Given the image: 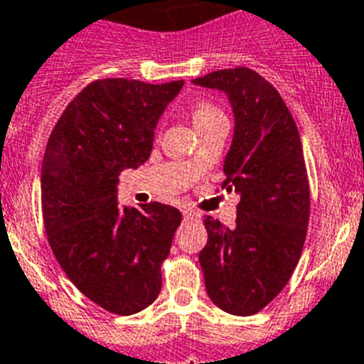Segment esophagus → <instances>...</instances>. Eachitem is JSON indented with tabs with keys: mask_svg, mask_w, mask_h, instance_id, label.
<instances>
[{
	"mask_svg": "<svg viewBox=\"0 0 364 364\" xmlns=\"http://www.w3.org/2000/svg\"><path fill=\"white\" fill-rule=\"evenodd\" d=\"M183 218H185V219H198L199 214L196 210H192V208H183Z\"/></svg>",
	"mask_w": 364,
	"mask_h": 364,
	"instance_id": "obj_1",
	"label": "esophagus"
}]
</instances>
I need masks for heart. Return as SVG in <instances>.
Returning a JSON list of instances; mask_svg holds the SVG:
<instances>
[{
  "label": "heart",
  "mask_w": 364,
  "mask_h": 364,
  "mask_svg": "<svg viewBox=\"0 0 364 364\" xmlns=\"http://www.w3.org/2000/svg\"><path fill=\"white\" fill-rule=\"evenodd\" d=\"M223 116H225V114L221 112V109L215 107V105L208 100L198 101V103L192 107V119H194L196 127H201L205 125V123H208V121H214Z\"/></svg>",
  "instance_id": "obj_1"
}]
</instances>
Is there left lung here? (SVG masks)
<instances>
[{"label":"left lung","mask_w":364,"mask_h":364,"mask_svg":"<svg viewBox=\"0 0 364 364\" xmlns=\"http://www.w3.org/2000/svg\"><path fill=\"white\" fill-rule=\"evenodd\" d=\"M194 83L230 100L235 129L219 186L241 196L234 228L203 219L205 287L221 310L252 316L283 290L303 252L310 186L299 130L279 92L252 68L215 70Z\"/></svg>","instance_id":"obj_1"}]
</instances>
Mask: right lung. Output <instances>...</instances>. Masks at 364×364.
Segmentation results:
<instances>
[{
  "instance_id": "add662e5",
  "label": "right lung",
  "mask_w": 364,
  "mask_h": 364,
  "mask_svg": "<svg viewBox=\"0 0 364 364\" xmlns=\"http://www.w3.org/2000/svg\"><path fill=\"white\" fill-rule=\"evenodd\" d=\"M183 81L152 85L96 80L55 123L41 166L48 245L83 296L116 316H132L161 292L181 212L163 203L117 205V176L149 159L154 129Z\"/></svg>"
}]
</instances>
